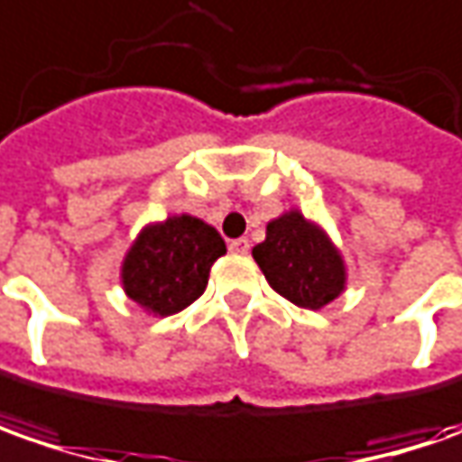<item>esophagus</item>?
I'll return each mask as SVG.
<instances>
[{"instance_id": "34e87169", "label": "esophagus", "mask_w": 462, "mask_h": 462, "mask_svg": "<svg viewBox=\"0 0 462 462\" xmlns=\"http://www.w3.org/2000/svg\"><path fill=\"white\" fill-rule=\"evenodd\" d=\"M230 250L232 253H237V255H247L250 243H247L245 237H237V240H230Z\"/></svg>"}]
</instances>
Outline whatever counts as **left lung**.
I'll use <instances>...</instances> for the list:
<instances>
[{"label":"left lung","mask_w":462,"mask_h":462,"mask_svg":"<svg viewBox=\"0 0 462 462\" xmlns=\"http://www.w3.org/2000/svg\"><path fill=\"white\" fill-rule=\"evenodd\" d=\"M253 258L273 291L301 310H322L345 291V261L327 232L291 209L265 227Z\"/></svg>","instance_id":"1"}]
</instances>
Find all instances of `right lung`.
<instances>
[{"label":"right lung","instance_id":"1","mask_svg":"<svg viewBox=\"0 0 462 462\" xmlns=\"http://www.w3.org/2000/svg\"><path fill=\"white\" fill-rule=\"evenodd\" d=\"M227 247L199 217L176 215L143 227L122 261V289L137 307L168 317L197 301Z\"/></svg>","mask_w":462,"mask_h":462}]
</instances>
